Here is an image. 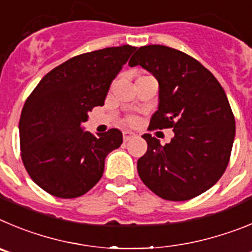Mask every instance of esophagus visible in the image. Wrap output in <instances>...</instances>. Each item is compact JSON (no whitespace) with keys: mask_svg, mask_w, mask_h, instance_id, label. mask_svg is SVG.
Returning <instances> with one entry per match:
<instances>
[{"mask_svg":"<svg viewBox=\"0 0 252 252\" xmlns=\"http://www.w3.org/2000/svg\"><path fill=\"white\" fill-rule=\"evenodd\" d=\"M134 133H131V131H129V130H126V131H123V139H124V142H128L129 139H131V138L134 137Z\"/></svg>","mask_w":252,"mask_h":252,"instance_id":"1","label":"esophagus"}]
</instances>
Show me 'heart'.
I'll return each instance as SVG.
<instances>
[{"instance_id":"heart-1","label":"heart","mask_w":252,"mask_h":252,"mask_svg":"<svg viewBox=\"0 0 252 252\" xmlns=\"http://www.w3.org/2000/svg\"><path fill=\"white\" fill-rule=\"evenodd\" d=\"M126 123H128V124H131V126H134V124L138 122V119H137V118H135V117H128V118H126Z\"/></svg>"}]
</instances>
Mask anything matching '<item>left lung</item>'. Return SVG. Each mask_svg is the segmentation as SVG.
<instances>
[{"instance_id":"8db88e82","label":"left lung","mask_w":252,"mask_h":252,"mask_svg":"<svg viewBox=\"0 0 252 252\" xmlns=\"http://www.w3.org/2000/svg\"><path fill=\"white\" fill-rule=\"evenodd\" d=\"M140 65L159 84V105L149 129L173 128L162 146L151 134L138 159L140 180L168 201H187L210 189L230 162L235 117L225 90L201 63L180 50L148 45L135 51L129 66Z\"/></svg>"}]
</instances>
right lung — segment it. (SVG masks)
Masks as SVG:
<instances>
[{
    "label": "right lung",
    "instance_id": "add662e5",
    "mask_svg": "<svg viewBox=\"0 0 252 252\" xmlns=\"http://www.w3.org/2000/svg\"><path fill=\"white\" fill-rule=\"evenodd\" d=\"M137 47H106L71 58L41 79L20 118L21 158L31 180L59 198H76L103 176L104 160L123 143L113 128L84 131L88 112L104 105L110 83Z\"/></svg>",
    "mask_w": 252,
    "mask_h": 252
}]
</instances>
